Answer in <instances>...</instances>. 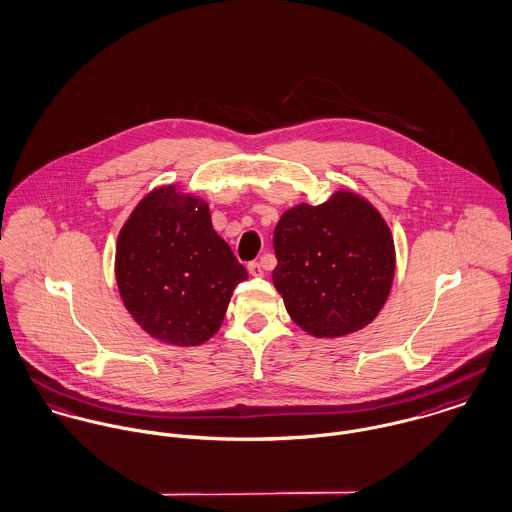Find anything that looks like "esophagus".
Returning a JSON list of instances; mask_svg holds the SVG:
<instances>
[{
    "label": "esophagus",
    "instance_id": "esophagus-1",
    "mask_svg": "<svg viewBox=\"0 0 512 512\" xmlns=\"http://www.w3.org/2000/svg\"><path fill=\"white\" fill-rule=\"evenodd\" d=\"M248 272H250V276H262V274H264V268H262L260 262H250V264H248Z\"/></svg>",
    "mask_w": 512,
    "mask_h": 512
}]
</instances>
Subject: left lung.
<instances>
[{
    "mask_svg": "<svg viewBox=\"0 0 512 512\" xmlns=\"http://www.w3.org/2000/svg\"><path fill=\"white\" fill-rule=\"evenodd\" d=\"M272 272L293 321L315 337L366 327L394 280V240L380 213L355 193L323 205H297L274 230Z\"/></svg>",
    "mask_w": 512,
    "mask_h": 512,
    "instance_id": "obj_1",
    "label": "left lung"
}]
</instances>
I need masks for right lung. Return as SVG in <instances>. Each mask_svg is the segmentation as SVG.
I'll return each mask as SVG.
<instances>
[{
    "label": "right lung",
    "mask_w": 512,
    "mask_h": 512,
    "mask_svg": "<svg viewBox=\"0 0 512 512\" xmlns=\"http://www.w3.org/2000/svg\"><path fill=\"white\" fill-rule=\"evenodd\" d=\"M248 278L213 228L205 201L173 185L142 199L120 230L116 282L151 337L201 345L219 331L230 295Z\"/></svg>",
    "instance_id": "add662e5"
}]
</instances>
